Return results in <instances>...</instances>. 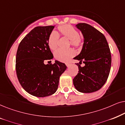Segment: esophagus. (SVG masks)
I'll use <instances>...</instances> for the list:
<instances>
[{
    "instance_id": "34e87169",
    "label": "esophagus",
    "mask_w": 125,
    "mask_h": 125,
    "mask_svg": "<svg viewBox=\"0 0 125 125\" xmlns=\"http://www.w3.org/2000/svg\"><path fill=\"white\" fill-rule=\"evenodd\" d=\"M66 66H67V67H69V66H70V63H66Z\"/></svg>"
}]
</instances>
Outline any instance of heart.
Segmentation results:
<instances>
[{"label": "heart", "instance_id": "heart-1", "mask_svg": "<svg viewBox=\"0 0 125 125\" xmlns=\"http://www.w3.org/2000/svg\"><path fill=\"white\" fill-rule=\"evenodd\" d=\"M58 30L62 36L70 39L71 46L75 48H81L83 44V38L79 35V33L74 27L69 24L58 27ZM59 35L57 32L53 31L50 35L48 43L51 50L56 49L58 45ZM75 52L73 49H58L54 51V57L56 59L61 62H67L74 56Z\"/></svg>", "mask_w": 125, "mask_h": 125}]
</instances>
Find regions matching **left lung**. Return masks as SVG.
<instances>
[{"label": "left lung", "instance_id": "obj_1", "mask_svg": "<svg viewBox=\"0 0 125 125\" xmlns=\"http://www.w3.org/2000/svg\"><path fill=\"white\" fill-rule=\"evenodd\" d=\"M84 37V43L80 54L74 59L85 64L81 67L73 79L78 91L84 93L95 92L105 83L111 69V56L109 44L104 35L86 23L76 25Z\"/></svg>", "mask_w": 125, "mask_h": 125}]
</instances>
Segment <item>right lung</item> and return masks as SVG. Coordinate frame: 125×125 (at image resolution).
<instances>
[{
    "label": "right lung",
    "mask_w": 125,
    "mask_h": 125,
    "mask_svg": "<svg viewBox=\"0 0 125 125\" xmlns=\"http://www.w3.org/2000/svg\"><path fill=\"white\" fill-rule=\"evenodd\" d=\"M54 26H38L21 40L16 56V72L22 87L28 93L44 97L55 93L60 76L66 70V64L55 61L45 64L53 58L48 39Z\"/></svg>",
    "instance_id": "right-lung-1"
}]
</instances>
